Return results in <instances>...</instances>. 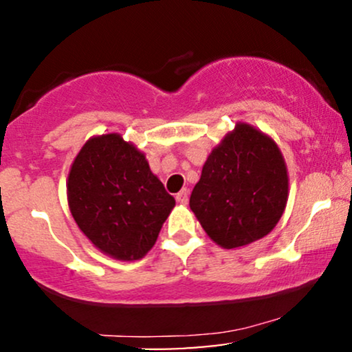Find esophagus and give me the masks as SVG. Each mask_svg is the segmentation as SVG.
I'll use <instances>...</instances> for the list:
<instances>
[{"label": "esophagus", "mask_w": 352, "mask_h": 352, "mask_svg": "<svg viewBox=\"0 0 352 352\" xmlns=\"http://www.w3.org/2000/svg\"><path fill=\"white\" fill-rule=\"evenodd\" d=\"M188 193H190V192H188L187 188L180 190V192L175 195V200L179 201L180 205H185V204H187V201H188Z\"/></svg>", "instance_id": "1"}]
</instances>
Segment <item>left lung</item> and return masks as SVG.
Wrapping results in <instances>:
<instances>
[{
	"label": "left lung",
	"instance_id": "1",
	"mask_svg": "<svg viewBox=\"0 0 352 352\" xmlns=\"http://www.w3.org/2000/svg\"><path fill=\"white\" fill-rule=\"evenodd\" d=\"M288 168L276 142L238 122L210 152L190 208L205 233L233 250L268 235L288 201Z\"/></svg>",
	"mask_w": 352,
	"mask_h": 352
}]
</instances>
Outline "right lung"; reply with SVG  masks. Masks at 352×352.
Masks as SVG:
<instances>
[{"label": "right lung", "instance_id": "add662e5", "mask_svg": "<svg viewBox=\"0 0 352 352\" xmlns=\"http://www.w3.org/2000/svg\"><path fill=\"white\" fill-rule=\"evenodd\" d=\"M67 204L80 232L96 248L120 261L151 252L175 207L153 175L145 153L122 135H92L67 177Z\"/></svg>", "mask_w": 352, "mask_h": 352}]
</instances>
